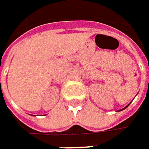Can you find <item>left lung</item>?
<instances>
[{
    "label": "left lung",
    "instance_id": "8db88e82",
    "mask_svg": "<svg viewBox=\"0 0 149 149\" xmlns=\"http://www.w3.org/2000/svg\"><path fill=\"white\" fill-rule=\"evenodd\" d=\"M127 107H128V106H127ZM126 107H125V108H126Z\"/></svg>",
    "mask_w": 149,
    "mask_h": 149
}]
</instances>
